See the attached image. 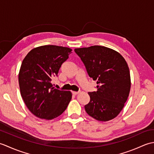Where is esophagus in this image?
<instances>
[{"label":"esophagus","mask_w":154,"mask_h":154,"mask_svg":"<svg viewBox=\"0 0 154 154\" xmlns=\"http://www.w3.org/2000/svg\"><path fill=\"white\" fill-rule=\"evenodd\" d=\"M72 93H73L74 95H76V94H79V91H73V92H72Z\"/></svg>","instance_id":"esophagus-1"}]
</instances>
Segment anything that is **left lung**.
<instances>
[{"mask_svg":"<svg viewBox=\"0 0 154 154\" xmlns=\"http://www.w3.org/2000/svg\"><path fill=\"white\" fill-rule=\"evenodd\" d=\"M89 77L97 81V91L88 93L87 113L99 121H109L119 115L128 97L131 80L129 67L119 52L101 45L75 49Z\"/></svg>","mask_w":154,"mask_h":154,"instance_id":"obj_1","label":"left lung"}]
</instances>
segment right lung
<instances>
[{
    "label": "right lung",
    "instance_id": "1",
    "mask_svg": "<svg viewBox=\"0 0 154 154\" xmlns=\"http://www.w3.org/2000/svg\"><path fill=\"white\" fill-rule=\"evenodd\" d=\"M71 51L66 47L42 45L32 49L23 60L18 74L20 94L29 110L38 118L55 119L71 100V91L54 89L51 83Z\"/></svg>",
    "mask_w": 154,
    "mask_h": 154
}]
</instances>
